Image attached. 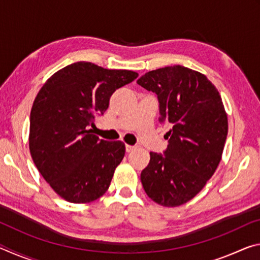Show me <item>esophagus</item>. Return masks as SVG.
I'll return each mask as SVG.
<instances>
[{
    "label": "esophagus",
    "mask_w": 260,
    "mask_h": 260,
    "mask_svg": "<svg viewBox=\"0 0 260 260\" xmlns=\"http://www.w3.org/2000/svg\"><path fill=\"white\" fill-rule=\"evenodd\" d=\"M136 149V147L135 146H129V144H127L126 146V151L127 152H132V151H134Z\"/></svg>",
    "instance_id": "obj_1"
}]
</instances>
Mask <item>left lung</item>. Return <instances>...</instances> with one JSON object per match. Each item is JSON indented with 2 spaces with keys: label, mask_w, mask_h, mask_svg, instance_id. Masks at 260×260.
<instances>
[{
  "label": "left lung",
  "mask_w": 260,
  "mask_h": 260,
  "mask_svg": "<svg viewBox=\"0 0 260 260\" xmlns=\"http://www.w3.org/2000/svg\"><path fill=\"white\" fill-rule=\"evenodd\" d=\"M138 83L157 94L159 122L171 126L164 156L150 152L141 182L157 204L180 206L204 188L221 160L228 133L221 96L204 74L181 65L149 71Z\"/></svg>",
  "instance_id": "obj_1"
}]
</instances>
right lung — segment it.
I'll use <instances>...</instances> for the list:
<instances>
[{
    "label": "right lung",
    "instance_id": "obj_1",
    "mask_svg": "<svg viewBox=\"0 0 260 260\" xmlns=\"http://www.w3.org/2000/svg\"><path fill=\"white\" fill-rule=\"evenodd\" d=\"M139 73L77 61L52 74L30 110L29 152L43 179L70 203H90L110 187L125 156L121 141L91 134L96 116L109 108L116 89Z\"/></svg>",
    "mask_w": 260,
    "mask_h": 260
}]
</instances>
